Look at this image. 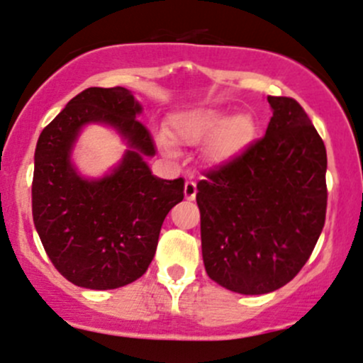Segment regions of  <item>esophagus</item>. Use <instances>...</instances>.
Segmentation results:
<instances>
[{
	"mask_svg": "<svg viewBox=\"0 0 363 363\" xmlns=\"http://www.w3.org/2000/svg\"><path fill=\"white\" fill-rule=\"evenodd\" d=\"M184 196H186V200H195V196H196V184L193 181H186V184H184Z\"/></svg>",
	"mask_w": 363,
	"mask_h": 363,
	"instance_id": "34e87169",
	"label": "esophagus"
}]
</instances>
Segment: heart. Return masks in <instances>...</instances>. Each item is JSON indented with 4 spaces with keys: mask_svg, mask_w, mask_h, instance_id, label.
<instances>
[{
    "mask_svg": "<svg viewBox=\"0 0 363 363\" xmlns=\"http://www.w3.org/2000/svg\"><path fill=\"white\" fill-rule=\"evenodd\" d=\"M256 123L250 113H230L221 108H193L172 117L170 137L182 144L208 140V158L214 163H230L246 152L255 140ZM160 147L172 155L174 144L164 135L158 137Z\"/></svg>",
    "mask_w": 363,
    "mask_h": 363,
    "instance_id": "heart-1",
    "label": "heart"
}]
</instances>
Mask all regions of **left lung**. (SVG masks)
Wrapping results in <instances>:
<instances>
[{"instance_id":"left-lung-1","label":"left lung","mask_w":363,"mask_h":363,"mask_svg":"<svg viewBox=\"0 0 363 363\" xmlns=\"http://www.w3.org/2000/svg\"><path fill=\"white\" fill-rule=\"evenodd\" d=\"M265 137L196 184L208 277L242 295L279 290L316 246L327 212V151L303 108L267 96Z\"/></svg>"}]
</instances>
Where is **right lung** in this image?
I'll return each instance as SVG.
<instances>
[{"label":"right lung","mask_w":363,"mask_h":363,"mask_svg":"<svg viewBox=\"0 0 363 363\" xmlns=\"http://www.w3.org/2000/svg\"><path fill=\"white\" fill-rule=\"evenodd\" d=\"M142 105L126 87H89L68 101L40 133L33 174V221L45 252L69 283L113 290L147 270L160 230L184 199V179L152 175L155 142L137 117ZM89 123L116 131L127 149L100 178L79 174L72 149Z\"/></svg>","instance_id":"obj_1"}]
</instances>
